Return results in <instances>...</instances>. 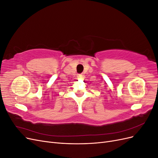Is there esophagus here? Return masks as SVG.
<instances>
[{"mask_svg":"<svg viewBox=\"0 0 158 158\" xmlns=\"http://www.w3.org/2000/svg\"><path fill=\"white\" fill-rule=\"evenodd\" d=\"M82 77V74H78V78H81Z\"/></svg>","mask_w":158,"mask_h":158,"instance_id":"esophagus-1","label":"esophagus"}]
</instances>
